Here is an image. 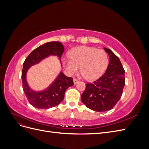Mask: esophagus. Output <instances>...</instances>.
I'll return each instance as SVG.
<instances>
[{"mask_svg": "<svg viewBox=\"0 0 149 149\" xmlns=\"http://www.w3.org/2000/svg\"><path fill=\"white\" fill-rule=\"evenodd\" d=\"M73 82H74V84H77V83L79 82V81H78L77 79L74 78V79H73Z\"/></svg>", "mask_w": 149, "mask_h": 149, "instance_id": "34e87169", "label": "esophagus"}]
</instances>
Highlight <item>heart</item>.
<instances>
[{
  "instance_id": "b5f03b06",
  "label": "heart",
  "mask_w": 149,
  "mask_h": 149,
  "mask_svg": "<svg viewBox=\"0 0 149 149\" xmlns=\"http://www.w3.org/2000/svg\"><path fill=\"white\" fill-rule=\"evenodd\" d=\"M69 59L63 61L65 69L69 73L80 72L85 79L94 80L103 74L108 63L107 53L102 49L89 47H78L71 49Z\"/></svg>"
}]
</instances>
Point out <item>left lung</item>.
Instances as JSON below:
<instances>
[{"label":"left lung","instance_id":"1","mask_svg":"<svg viewBox=\"0 0 149 149\" xmlns=\"http://www.w3.org/2000/svg\"><path fill=\"white\" fill-rule=\"evenodd\" d=\"M109 63L102 76L86 84L81 100L89 109L104 112L112 109L120 99L125 85V70L119 58L110 49L104 48Z\"/></svg>","mask_w":149,"mask_h":149}]
</instances>
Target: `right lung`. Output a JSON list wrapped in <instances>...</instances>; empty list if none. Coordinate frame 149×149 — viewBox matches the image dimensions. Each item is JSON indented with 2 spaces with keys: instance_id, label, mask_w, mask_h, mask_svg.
Listing matches in <instances>:
<instances>
[{
  "instance_id": "obj_1",
  "label": "right lung",
  "mask_w": 149,
  "mask_h": 149,
  "mask_svg": "<svg viewBox=\"0 0 149 149\" xmlns=\"http://www.w3.org/2000/svg\"><path fill=\"white\" fill-rule=\"evenodd\" d=\"M64 47L59 42H50L35 48L26 57L22 73V86L29 103L35 107L47 109L57 106L63 100L66 90L74 84L71 77H67L61 72L56 80L47 89L35 92L30 89L26 81V73L29 68L48 56L57 55L60 60L64 52Z\"/></svg>"
}]
</instances>
